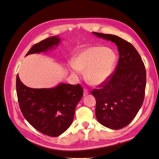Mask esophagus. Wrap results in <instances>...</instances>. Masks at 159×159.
Instances as JSON below:
<instances>
[{"label":"esophagus","mask_w":159,"mask_h":159,"mask_svg":"<svg viewBox=\"0 0 159 159\" xmlns=\"http://www.w3.org/2000/svg\"><path fill=\"white\" fill-rule=\"evenodd\" d=\"M88 93H89L88 90H86V89H84V96H86L87 94H88Z\"/></svg>","instance_id":"1"}]
</instances>
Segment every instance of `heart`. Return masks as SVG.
Listing matches in <instances>:
<instances>
[{
    "label": "heart",
    "mask_w": 159,
    "mask_h": 159,
    "mask_svg": "<svg viewBox=\"0 0 159 159\" xmlns=\"http://www.w3.org/2000/svg\"><path fill=\"white\" fill-rule=\"evenodd\" d=\"M117 63L115 52L110 48L91 46L77 54L71 65L72 71H85V77L92 85L98 86L108 80Z\"/></svg>",
    "instance_id": "1"
}]
</instances>
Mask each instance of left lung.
<instances>
[{
    "label": "left lung",
    "mask_w": 159,
    "mask_h": 159,
    "mask_svg": "<svg viewBox=\"0 0 159 159\" xmlns=\"http://www.w3.org/2000/svg\"><path fill=\"white\" fill-rule=\"evenodd\" d=\"M117 46L119 59L115 72L107 81L94 89L96 117L108 128L120 129L137 115L144 102L146 84L144 64L129 42L112 34L93 32Z\"/></svg>",
    "instance_id": "8db88e82"
}]
</instances>
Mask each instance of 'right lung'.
Instances as JSON below:
<instances>
[{"instance_id": "add662e5", "label": "right lung", "mask_w": 159, "mask_h": 159, "mask_svg": "<svg viewBox=\"0 0 159 159\" xmlns=\"http://www.w3.org/2000/svg\"><path fill=\"white\" fill-rule=\"evenodd\" d=\"M59 42L57 36L46 38L32 46L26 56L47 51ZM16 90L24 118L35 129L50 137L58 136L70 127L84 92L80 84H60L53 88H31L21 82L18 74Z\"/></svg>"}]
</instances>
